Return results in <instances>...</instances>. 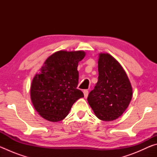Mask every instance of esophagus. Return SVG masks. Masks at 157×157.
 <instances>
[{
	"label": "esophagus",
	"mask_w": 157,
	"mask_h": 157,
	"mask_svg": "<svg viewBox=\"0 0 157 157\" xmlns=\"http://www.w3.org/2000/svg\"><path fill=\"white\" fill-rule=\"evenodd\" d=\"M88 95H89V91H87V90H84V98H87V96H88Z\"/></svg>",
	"instance_id": "esophagus-1"
}]
</instances>
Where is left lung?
Returning a JSON list of instances; mask_svg holds the SVG:
<instances>
[{
	"label": "left lung",
	"mask_w": 157,
	"mask_h": 157,
	"mask_svg": "<svg viewBox=\"0 0 157 157\" xmlns=\"http://www.w3.org/2000/svg\"><path fill=\"white\" fill-rule=\"evenodd\" d=\"M98 81L87 98L95 115L101 121L118 118L128 107L133 90L128 76L115 58L108 53H100Z\"/></svg>",
	"instance_id": "8db88e82"
}]
</instances>
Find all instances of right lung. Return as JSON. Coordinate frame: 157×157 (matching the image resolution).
I'll return each instance as SVG.
<instances>
[{
	"instance_id": "right-lung-1",
	"label": "right lung",
	"mask_w": 157,
	"mask_h": 157,
	"mask_svg": "<svg viewBox=\"0 0 157 157\" xmlns=\"http://www.w3.org/2000/svg\"><path fill=\"white\" fill-rule=\"evenodd\" d=\"M83 50H59L47 58L30 86L34 108L42 118L50 122L65 118L73 105L84 94L77 89L78 63L84 59Z\"/></svg>"
}]
</instances>
